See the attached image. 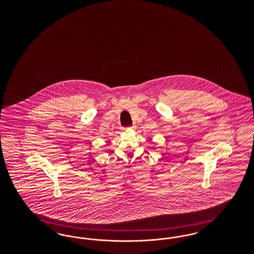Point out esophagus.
Masks as SVG:
<instances>
[{
    "label": "esophagus",
    "instance_id": "1",
    "mask_svg": "<svg viewBox=\"0 0 254 254\" xmlns=\"http://www.w3.org/2000/svg\"><path fill=\"white\" fill-rule=\"evenodd\" d=\"M127 128H129V129H132V128H135V126H132V127H127ZM127 128H124V129H127Z\"/></svg>",
    "mask_w": 254,
    "mask_h": 254
}]
</instances>
